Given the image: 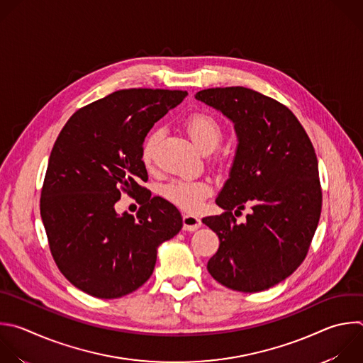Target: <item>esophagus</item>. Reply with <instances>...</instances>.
Returning <instances> with one entry per match:
<instances>
[{
    "label": "esophagus",
    "instance_id": "34e87169",
    "mask_svg": "<svg viewBox=\"0 0 363 363\" xmlns=\"http://www.w3.org/2000/svg\"><path fill=\"white\" fill-rule=\"evenodd\" d=\"M182 223H184V229L186 230H195L201 226V219L194 215V213H184L182 215Z\"/></svg>",
    "mask_w": 363,
    "mask_h": 363
}]
</instances>
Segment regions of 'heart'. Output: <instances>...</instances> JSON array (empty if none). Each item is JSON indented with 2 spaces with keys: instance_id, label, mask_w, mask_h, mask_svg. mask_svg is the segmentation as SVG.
<instances>
[{
  "instance_id": "heart-1",
  "label": "heart",
  "mask_w": 363,
  "mask_h": 363,
  "mask_svg": "<svg viewBox=\"0 0 363 363\" xmlns=\"http://www.w3.org/2000/svg\"><path fill=\"white\" fill-rule=\"evenodd\" d=\"M185 130L192 143L203 154L215 151L223 137L222 128L218 121L208 113H192L185 119ZM162 140V131L160 128L152 130L144 140L141 148L143 162L150 167L154 162L158 145ZM212 192V186L208 181L202 179H178L168 184L164 189L165 198L184 211H196L205 198Z\"/></svg>"
}]
</instances>
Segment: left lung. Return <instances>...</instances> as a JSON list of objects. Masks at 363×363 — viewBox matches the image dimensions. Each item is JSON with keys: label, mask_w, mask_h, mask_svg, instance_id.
Here are the masks:
<instances>
[{"label": "left lung", "mask_w": 363, "mask_h": 363, "mask_svg": "<svg viewBox=\"0 0 363 363\" xmlns=\"http://www.w3.org/2000/svg\"><path fill=\"white\" fill-rule=\"evenodd\" d=\"M196 99L219 109L239 140L229 179L216 205L225 209L202 222L219 238L208 272L239 292H261L292 275L315 235L322 189L313 145L292 111L244 86L208 88ZM253 211L244 224L235 214Z\"/></svg>", "instance_id": "obj_1"}]
</instances>
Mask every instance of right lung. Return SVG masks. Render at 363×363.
<instances>
[{"label": "right lung", "mask_w": 363, "mask_h": 363, "mask_svg": "<svg viewBox=\"0 0 363 363\" xmlns=\"http://www.w3.org/2000/svg\"><path fill=\"white\" fill-rule=\"evenodd\" d=\"M188 95L131 88L79 108L61 130L48 161L40 211L51 255L82 292L115 299L143 286L157 250L182 228L179 211L141 185L148 181L143 143L158 119ZM121 193L142 208L118 216Z\"/></svg>", "instance_id": "1"}]
</instances>
